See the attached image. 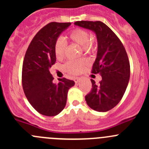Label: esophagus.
<instances>
[{
	"instance_id": "obj_1",
	"label": "esophagus",
	"mask_w": 149,
	"mask_h": 149,
	"mask_svg": "<svg viewBox=\"0 0 149 149\" xmlns=\"http://www.w3.org/2000/svg\"><path fill=\"white\" fill-rule=\"evenodd\" d=\"M80 80H81V78H79V77H76L74 79V81L76 84L79 83V82L80 81Z\"/></svg>"
}]
</instances>
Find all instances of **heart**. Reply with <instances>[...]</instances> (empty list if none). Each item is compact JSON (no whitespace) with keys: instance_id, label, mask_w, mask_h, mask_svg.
I'll list each match as a JSON object with an SVG mask.
<instances>
[{"instance_id":"b5f03b06","label":"heart","mask_w":149,"mask_h":149,"mask_svg":"<svg viewBox=\"0 0 149 149\" xmlns=\"http://www.w3.org/2000/svg\"><path fill=\"white\" fill-rule=\"evenodd\" d=\"M69 39L72 42L76 43L79 45L82 46L84 52H91L94 49V44L91 40H90V34L83 29L76 28L72 30L69 34ZM67 44L62 37H58L55 42L54 50L55 56L58 59L64 57L65 54ZM86 62L84 59L72 60L65 64V68L68 72L73 74L79 73L82 70Z\"/></svg>"}]
</instances>
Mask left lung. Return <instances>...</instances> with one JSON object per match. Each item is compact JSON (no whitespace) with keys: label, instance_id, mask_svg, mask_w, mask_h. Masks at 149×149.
Listing matches in <instances>:
<instances>
[{"label":"left lung","instance_id":"8db88e82","mask_svg":"<svg viewBox=\"0 0 149 149\" xmlns=\"http://www.w3.org/2000/svg\"><path fill=\"white\" fill-rule=\"evenodd\" d=\"M76 26L91 30L97 40V58L92 73H100L102 80L85 97L86 104L97 112H107L123 98L130 79V63L125 49L116 34L102 22H75Z\"/></svg>","mask_w":149,"mask_h":149}]
</instances>
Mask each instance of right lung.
I'll return each instance as SVG.
<instances>
[{
    "mask_svg": "<svg viewBox=\"0 0 149 149\" xmlns=\"http://www.w3.org/2000/svg\"><path fill=\"white\" fill-rule=\"evenodd\" d=\"M71 23L51 22L38 31L30 43L22 67V85L31 106L42 115L55 116L65 107L68 89L75 82L65 78L58 84L49 72L56 61L57 39Z\"/></svg>",
    "mask_w": 149,
    "mask_h": 149,
    "instance_id": "obj_1",
    "label": "right lung"
}]
</instances>
